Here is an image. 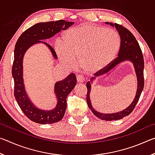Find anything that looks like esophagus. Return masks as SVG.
Returning <instances> with one entry per match:
<instances>
[{
  "instance_id": "1",
  "label": "esophagus",
  "mask_w": 155,
  "mask_h": 155,
  "mask_svg": "<svg viewBox=\"0 0 155 155\" xmlns=\"http://www.w3.org/2000/svg\"><path fill=\"white\" fill-rule=\"evenodd\" d=\"M77 83H82L84 82V81H85L84 78L81 75H77Z\"/></svg>"
}]
</instances>
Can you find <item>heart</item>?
Wrapping results in <instances>:
<instances>
[{"label": "heart", "mask_w": 155, "mask_h": 155, "mask_svg": "<svg viewBox=\"0 0 155 155\" xmlns=\"http://www.w3.org/2000/svg\"><path fill=\"white\" fill-rule=\"evenodd\" d=\"M120 44V38L115 31L82 24L65 31L55 49L63 64L74 67V60L78 59L81 70L87 74H94L115 59Z\"/></svg>", "instance_id": "obj_1"}]
</instances>
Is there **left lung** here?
<instances>
[{
	"instance_id": "8db88e82",
	"label": "left lung",
	"mask_w": 155,
	"mask_h": 155,
	"mask_svg": "<svg viewBox=\"0 0 155 155\" xmlns=\"http://www.w3.org/2000/svg\"><path fill=\"white\" fill-rule=\"evenodd\" d=\"M106 24H109L112 27H115L120 36L121 40V44H120V48L118 52V56L116 59H115L108 66L104 68L101 71L95 74L96 77H100V76L107 74L109 71L115 68L120 63H122L124 61H130L133 64L135 68V73L137 75V92L134 100L129 106L127 109L123 111L115 114H102V113L98 112L93 108L91 105L90 101V91H91V83L89 81L87 83V103L89 108L91 109L93 114L98 118L105 120V121H112V120H117L122 119L123 117L129 115L137 104V102L140 99V97L144 86V78H143V68H144V61L142 52L139 45L137 40H136L134 35H133L130 31H128L127 28L122 27V25L116 24H113L111 22H105ZM95 79V77L91 78V82Z\"/></svg>"
}]
</instances>
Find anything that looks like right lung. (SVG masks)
Wrapping results in <instances>:
<instances>
[{"instance_id": "1", "label": "right lung", "mask_w": 155, "mask_h": 155, "mask_svg": "<svg viewBox=\"0 0 155 155\" xmlns=\"http://www.w3.org/2000/svg\"><path fill=\"white\" fill-rule=\"evenodd\" d=\"M74 24L64 20L40 22L28 28L22 33L16 41L14 49V60L12 66V76L14 80V96L18 105L28 119L38 124H53L61 120L64 116L67 108L66 98L77 84V78L74 73L54 85V93L57 103L55 108L44 111L36 107L31 103L25 91L23 80V57L26 51L37 43H43L48 47L54 59L57 56L53 48L41 40L49 39L61 30H66Z\"/></svg>"}]
</instances>
